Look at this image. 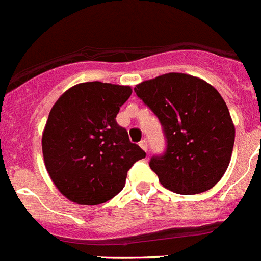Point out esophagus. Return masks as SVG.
<instances>
[{"mask_svg":"<svg viewBox=\"0 0 261 261\" xmlns=\"http://www.w3.org/2000/svg\"><path fill=\"white\" fill-rule=\"evenodd\" d=\"M140 146H141V149H144L146 152V150H148V143H146V140L140 141Z\"/></svg>","mask_w":261,"mask_h":261,"instance_id":"esophagus-1","label":"esophagus"}]
</instances>
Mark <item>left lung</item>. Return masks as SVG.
<instances>
[{
  "instance_id": "1",
  "label": "left lung",
  "mask_w": 261,
  "mask_h": 261,
  "mask_svg": "<svg viewBox=\"0 0 261 261\" xmlns=\"http://www.w3.org/2000/svg\"><path fill=\"white\" fill-rule=\"evenodd\" d=\"M135 92L163 126L164 153L149 161L159 181L178 195L205 192L220 181L234 144L233 122L220 93L184 73L144 81Z\"/></svg>"
}]
</instances>
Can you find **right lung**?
I'll use <instances>...</instances> for the list:
<instances>
[{
  "mask_svg": "<svg viewBox=\"0 0 261 261\" xmlns=\"http://www.w3.org/2000/svg\"><path fill=\"white\" fill-rule=\"evenodd\" d=\"M132 89L83 83L66 90L49 113L42 135L45 167L70 201L102 204L120 193L126 173L146 156L116 121Z\"/></svg>",
  "mask_w": 261,
  "mask_h": 261,
  "instance_id": "add662e5",
  "label": "right lung"
}]
</instances>
